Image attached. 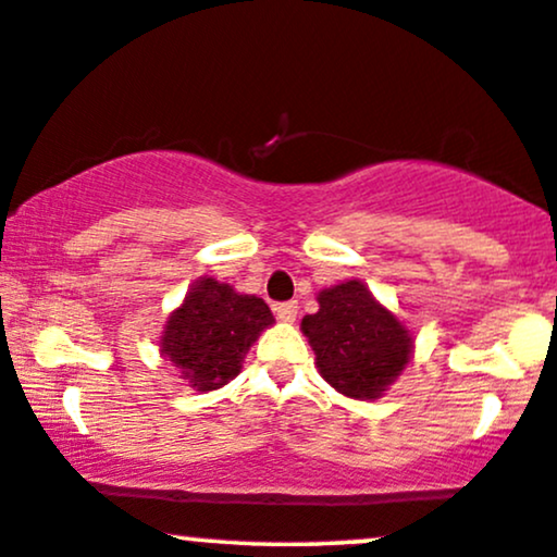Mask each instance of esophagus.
<instances>
[{
	"instance_id": "34e87169",
	"label": "esophagus",
	"mask_w": 557,
	"mask_h": 557,
	"mask_svg": "<svg viewBox=\"0 0 557 557\" xmlns=\"http://www.w3.org/2000/svg\"><path fill=\"white\" fill-rule=\"evenodd\" d=\"M274 315H277L283 323H293L295 318H298V302L295 300L277 302V306H274Z\"/></svg>"
}]
</instances>
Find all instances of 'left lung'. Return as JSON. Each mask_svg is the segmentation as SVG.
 Segmentation results:
<instances>
[{
  "instance_id": "8db88e82",
  "label": "left lung",
  "mask_w": 557,
  "mask_h": 557,
  "mask_svg": "<svg viewBox=\"0 0 557 557\" xmlns=\"http://www.w3.org/2000/svg\"><path fill=\"white\" fill-rule=\"evenodd\" d=\"M318 302V313L302 318V333L323 380L346 397H380L410 361V333L356 280L323 290Z\"/></svg>"
}]
</instances>
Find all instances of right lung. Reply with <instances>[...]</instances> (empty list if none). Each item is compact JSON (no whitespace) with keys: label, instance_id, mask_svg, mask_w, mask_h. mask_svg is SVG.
<instances>
[{"label":"right lung","instance_id":"right-lung-1","mask_svg":"<svg viewBox=\"0 0 557 557\" xmlns=\"http://www.w3.org/2000/svg\"><path fill=\"white\" fill-rule=\"evenodd\" d=\"M274 318L262 298L239 295L234 287L201 277L170 315L162 354L183 369L190 387H224L242 369L244 354Z\"/></svg>","mask_w":557,"mask_h":557}]
</instances>
